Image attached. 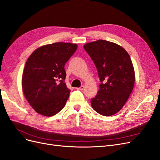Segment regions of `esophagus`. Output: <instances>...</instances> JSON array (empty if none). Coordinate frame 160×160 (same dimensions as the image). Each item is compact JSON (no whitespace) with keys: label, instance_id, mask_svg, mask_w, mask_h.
Here are the masks:
<instances>
[{"label":"esophagus","instance_id":"1","mask_svg":"<svg viewBox=\"0 0 160 160\" xmlns=\"http://www.w3.org/2000/svg\"><path fill=\"white\" fill-rule=\"evenodd\" d=\"M84 86H81L80 87V88H77V89H78V90H83L84 89Z\"/></svg>","mask_w":160,"mask_h":160}]
</instances>
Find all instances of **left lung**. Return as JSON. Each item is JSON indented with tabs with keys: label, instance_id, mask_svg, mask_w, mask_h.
<instances>
[{
	"label": "left lung",
	"instance_id": "1",
	"mask_svg": "<svg viewBox=\"0 0 160 160\" xmlns=\"http://www.w3.org/2000/svg\"><path fill=\"white\" fill-rule=\"evenodd\" d=\"M83 47L93 61L101 81L99 90L91 100L92 108L102 115H113L122 109L133 89L131 58L123 47L108 41L89 42Z\"/></svg>",
	"mask_w": 160,
	"mask_h": 160
}]
</instances>
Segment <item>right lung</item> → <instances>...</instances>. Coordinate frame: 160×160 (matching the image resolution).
Instances as JSON below:
<instances>
[{
    "instance_id": "1",
    "label": "right lung",
    "mask_w": 160,
    "mask_h": 160,
    "mask_svg": "<svg viewBox=\"0 0 160 160\" xmlns=\"http://www.w3.org/2000/svg\"><path fill=\"white\" fill-rule=\"evenodd\" d=\"M77 49L73 43L55 42L38 48L28 57L22 88L38 113L50 117L65 107L71 91L65 83V65Z\"/></svg>"
}]
</instances>
